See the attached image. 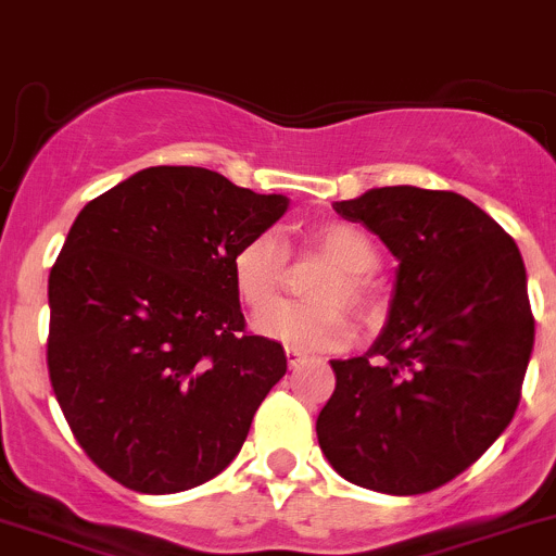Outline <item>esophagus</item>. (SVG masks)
<instances>
[{"label":"esophagus","instance_id":"34e87169","mask_svg":"<svg viewBox=\"0 0 556 556\" xmlns=\"http://www.w3.org/2000/svg\"><path fill=\"white\" fill-rule=\"evenodd\" d=\"M285 356H288L290 367H299L304 359H307V354H302V351H295V349H285Z\"/></svg>","mask_w":556,"mask_h":556}]
</instances>
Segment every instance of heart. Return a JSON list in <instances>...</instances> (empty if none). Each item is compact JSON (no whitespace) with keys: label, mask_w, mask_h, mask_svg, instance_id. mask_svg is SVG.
Masks as SVG:
<instances>
[{"label":"heart","mask_w":556,"mask_h":556,"mask_svg":"<svg viewBox=\"0 0 556 556\" xmlns=\"http://www.w3.org/2000/svg\"><path fill=\"white\" fill-rule=\"evenodd\" d=\"M309 241L326 261L334 263L313 288L315 304L277 302L271 308L265 306L277 299L288 263V249L274 232L252 236L238 247L232 254V282L247 307L261 309L254 315V329L263 337L295 351H334L349 345L354 337V326L340 304H349L356 313L370 309L365 274L376 268L378 252L370 236L349 222H320L309 232Z\"/></svg>","instance_id":"heart-1"}]
</instances>
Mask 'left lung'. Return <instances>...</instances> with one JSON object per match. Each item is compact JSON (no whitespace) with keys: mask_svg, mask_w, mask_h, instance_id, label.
Returning <instances> with one entry per match:
<instances>
[{"mask_svg":"<svg viewBox=\"0 0 556 556\" xmlns=\"http://www.w3.org/2000/svg\"><path fill=\"white\" fill-rule=\"evenodd\" d=\"M334 211L376 232L397 271L370 351L331 359L318 444L354 485L425 494L469 469L516 414L535 342L527 268L516 241L455 191L383 186Z\"/></svg>","mask_w":556,"mask_h":556,"instance_id":"8db88e82","label":"left lung"}]
</instances>
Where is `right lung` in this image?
Masks as SVG:
<instances>
[{
	"instance_id": "add662e5",
	"label": "right lung",
	"mask_w": 556,
	"mask_h": 556,
	"mask_svg": "<svg viewBox=\"0 0 556 556\" xmlns=\"http://www.w3.org/2000/svg\"><path fill=\"white\" fill-rule=\"evenodd\" d=\"M202 167H148L81 207L49 277V378L76 442L139 494L230 466L288 370L243 329L232 254L288 211Z\"/></svg>"
}]
</instances>
